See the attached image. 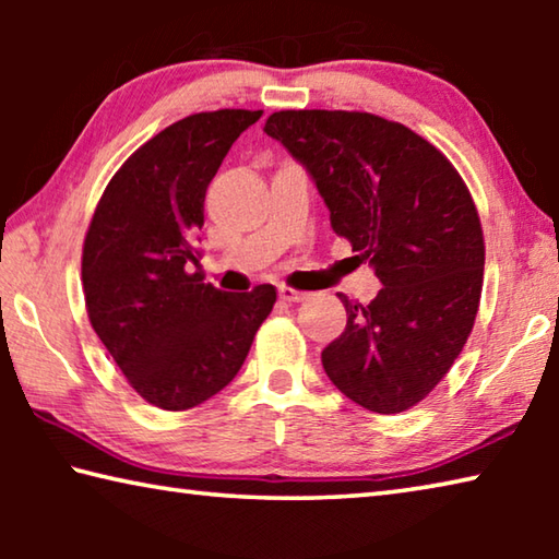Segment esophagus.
<instances>
[{"label": "esophagus", "mask_w": 559, "mask_h": 559, "mask_svg": "<svg viewBox=\"0 0 559 559\" xmlns=\"http://www.w3.org/2000/svg\"><path fill=\"white\" fill-rule=\"evenodd\" d=\"M278 296L286 300V302H302L308 298V293L296 290V288H288V286H278Z\"/></svg>", "instance_id": "1"}]
</instances>
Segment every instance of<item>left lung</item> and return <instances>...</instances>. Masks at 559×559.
Returning a JSON list of instances; mask_svg holds the SVG:
<instances>
[{
    "label": "left lung",
    "mask_w": 559,
    "mask_h": 559,
    "mask_svg": "<svg viewBox=\"0 0 559 559\" xmlns=\"http://www.w3.org/2000/svg\"><path fill=\"white\" fill-rule=\"evenodd\" d=\"M306 167L330 226L382 288L343 293L345 333L323 349L340 392L377 414L421 402L466 345L484 286V231L466 185L437 147L370 112L281 110L263 126Z\"/></svg>",
    "instance_id": "1"
}]
</instances>
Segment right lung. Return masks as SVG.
Instances as JSON below:
<instances>
[{
  "label": "right lung",
  "mask_w": 559,
  "mask_h": 559,
  "mask_svg": "<svg viewBox=\"0 0 559 559\" xmlns=\"http://www.w3.org/2000/svg\"><path fill=\"white\" fill-rule=\"evenodd\" d=\"M263 110L197 112L132 153L83 243L91 325L145 402L182 412L212 400L241 370L276 288L224 293L189 273L206 187L236 138Z\"/></svg>",
  "instance_id": "right-lung-1"
}]
</instances>
